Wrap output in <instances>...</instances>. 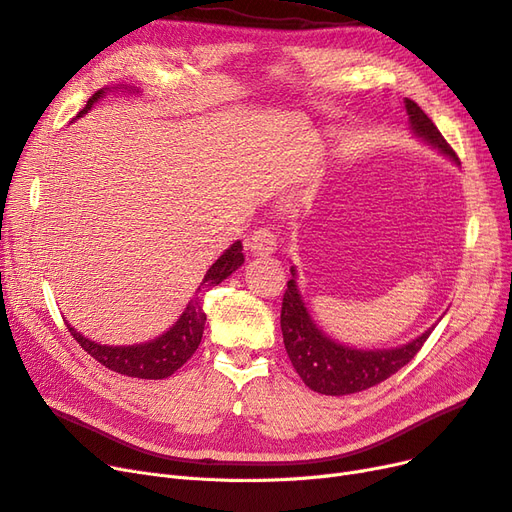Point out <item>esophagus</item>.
<instances>
[{"instance_id":"1","label":"esophagus","mask_w":512,"mask_h":512,"mask_svg":"<svg viewBox=\"0 0 512 512\" xmlns=\"http://www.w3.org/2000/svg\"><path fill=\"white\" fill-rule=\"evenodd\" d=\"M245 248H248L254 256H269L277 250V237L269 231V228H258L248 239H245Z\"/></svg>"}]
</instances>
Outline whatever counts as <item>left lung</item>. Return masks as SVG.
<instances>
[{"instance_id":"1","label":"left lung","mask_w":512,"mask_h":512,"mask_svg":"<svg viewBox=\"0 0 512 512\" xmlns=\"http://www.w3.org/2000/svg\"><path fill=\"white\" fill-rule=\"evenodd\" d=\"M404 108H407L413 135L440 154L449 156L455 165H460V158L455 156L453 148L440 135L428 114L411 99H404ZM290 273L292 279L288 281L284 303H281V334H284V345L296 373L317 394H356L392 377L415 358L436 326L421 332L417 339L392 349H356L343 345L317 328L305 307L301 290H298L296 269L292 267Z\"/></svg>"}]
</instances>
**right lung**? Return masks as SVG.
I'll use <instances>...</instances> for the list:
<instances>
[{
  "label": "right lung",
  "mask_w": 512,
  "mask_h": 512,
  "mask_svg": "<svg viewBox=\"0 0 512 512\" xmlns=\"http://www.w3.org/2000/svg\"><path fill=\"white\" fill-rule=\"evenodd\" d=\"M122 88L127 91V86ZM105 91H108V88H101V91H97L91 99H88L84 110H80L76 118L84 116L88 110H91L93 105L105 95ZM241 250H243L241 241H235L231 248L224 250L222 256L211 264L209 271L205 273L201 286L197 288V294L190 298V303L178 317V322H175L169 330H165L161 337H156L148 343L101 345L97 341L86 339L84 334H80L74 326H69L67 322L65 324L86 354H91L97 362H101L105 368L114 370V373L135 377V379H167L197 351L203 337L205 322H207L201 298L209 288L222 284L228 275L235 273L241 267L245 260Z\"/></svg>",
  "instance_id": "right-lung-1"
}]
</instances>
